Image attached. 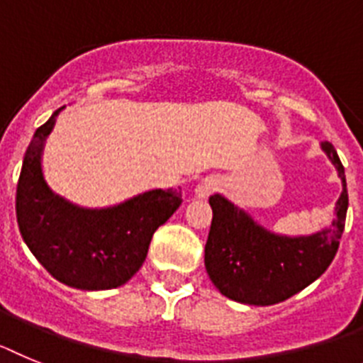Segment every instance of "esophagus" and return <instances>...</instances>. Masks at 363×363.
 Instances as JSON below:
<instances>
[{
	"mask_svg": "<svg viewBox=\"0 0 363 363\" xmlns=\"http://www.w3.org/2000/svg\"><path fill=\"white\" fill-rule=\"evenodd\" d=\"M220 182L217 181L216 177H206L199 182V184L195 186V195L199 197V199H208L213 191L219 190Z\"/></svg>",
	"mask_w": 363,
	"mask_h": 363,
	"instance_id": "1",
	"label": "esophagus"
}]
</instances>
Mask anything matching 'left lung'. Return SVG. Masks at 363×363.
I'll return each instance as SVG.
<instances>
[{
	"label": "left lung",
	"mask_w": 363,
	"mask_h": 363,
	"mask_svg": "<svg viewBox=\"0 0 363 363\" xmlns=\"http://www.w3.org/2000/svg\"><path fill=\"white\" fill-rule=\"evenodd\" d=\"M321 150L343 186L330 228L299 238L274 234L223 195L210 197L213 217L204 267L220 294L239 303L274 305L303 291L329 269L343 234L349 197L338 153L330 143H321Z\"/></svg>",
	"instance_id": "8db88e82"
}]
</instances>
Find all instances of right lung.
I'll use <instances>...</instances> for the list:
<instances>
[{
	"label": "right lung",
	"instance_id": "1",
	"mask_svg": "<svg viewBox=\"0 0 363 363\" xmlns=\"http://www.w3.org/2000/svg\"><path fill=\"white\" fill-rule=\"evenodd\" d=\"M60 111L36 129L25 151L16 190L21 238L60 283L82 291L116 289L143 267L155 230L181 206V191L150 190L100 210L56 195L43 179L42 151Z\"/></svg>",
	"mask_w": 363,
	"mask_h": 363
}]
</instances>
